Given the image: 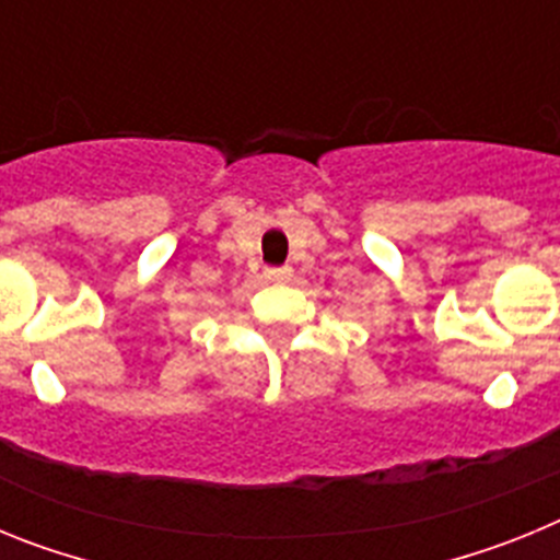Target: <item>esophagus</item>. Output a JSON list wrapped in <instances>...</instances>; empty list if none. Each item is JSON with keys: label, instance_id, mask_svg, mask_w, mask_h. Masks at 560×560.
<instances>
[{"label": "esophagus", "instance_id": "obj_1", "mask_svg": "<svg viewBox=\"0 0 560 560\" xmlns=\"http://www.w3.org/2000/svg\"><path fill=\"white\" fill-rule=\"evenodd\" d=\"M266 280H271V283H289V280H291V269H289V266H277V269H266Z\"/></svg>", "mask_w": 560, "mask_h": 560}]
</instances>
